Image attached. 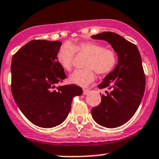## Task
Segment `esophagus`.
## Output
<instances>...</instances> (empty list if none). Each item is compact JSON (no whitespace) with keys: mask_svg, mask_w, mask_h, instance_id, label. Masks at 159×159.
<instances>
[{"mask_svg":"<svg viewBox=\"0 0 159 159\" xmlns=\"http://www.w3.org/2000/svg\"><path fill=\"white\" fill-rule=\"evenodd\" d=\"M89 92H90V91H89V89H83V94H84V95H86V94H89Z\"/></svg>","mask_w":159,"mask_h":159,"instance_id":"1","label":"esophagus"}]
</instances>
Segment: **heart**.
Segmentation results:
<instances>
[{"mask_svg": "<svg viewBox=\"0 0 159 159\" xmlns=\"http://www.w3.org/2000/svg\"><path fill=\"white\" fill-rule=\"evenodd\" d=\"M84 55L85 69L75 70L70 76L72 83L87 86L95 80L96 74L105 76L111 73L118 63V56L114 49L106 48L103 44L93 41L65 43L60 48L57 54V60L65 70L70 71L75 54Z\"/></svg>", "mask_w": 159, "mask_h": 159, "instance_id": "1", "label": "heart"}]
</instances>
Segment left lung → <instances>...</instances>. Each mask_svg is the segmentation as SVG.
Returning a JSON list of instances; mask_svg holds the SVG:
<instances>
[{
    "label": "left lung",
    "instance_id": "8db88e82",
    "mask_svg": "<svg viewBox=\"0 0 159 159\" xmlns=\"http://www.w3.org/2000/svg\"><path fill=\"white\" fill-rule=\"evenodd\" d=\"M92 38L110 43L116 52L119 62L98 86L100 89L108 88L110 92L103 94L101 103L91 113L100 125L119 127L136 113L143 96L146 80L141 56L136 45L114 32H103L92 35Z\"/></svg>",
    "mask_w": 159,
    "mask_h": 159
}]
</instances>
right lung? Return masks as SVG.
Here are the masks:
<instances>
[{
  "label": "right lung",
  "instance_id": "1",
  "mask_svg": "<svg viewBox=\"0 0 159 159\" xmlns=\"http://www.w3.org/2000/svg\"><path fill=\"white\" fill-rule=\"evenodd\" d=\"M60 41L34 40L19 49L12 58L11 90L22 113L42 128L62 123L71 109L74 96L83 89L75 84H60L67 78L57 60Z\"/></svg>",
  "mask_w": 159,
  "mask_h": 159
}]
</instances>
